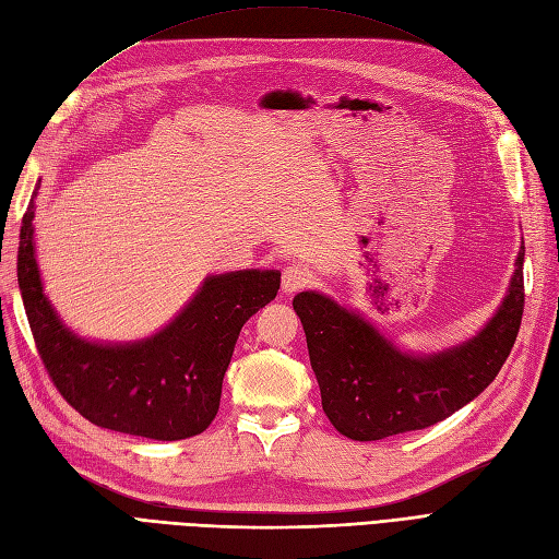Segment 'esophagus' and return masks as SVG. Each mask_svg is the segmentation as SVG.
I'll list each match as a JSON object with an SVG mask.
<instances>
[{"mask_svg": "<svg viewBox=\"0 0 559 559\" xmlns=\"http://www.w3.org/2000/svg\"><path fill=\"white\" fill-rule=\"evenodd\" d=\"M310 284V273L300 263H289L282 273V292L284 294H296L300 289H306Z\"/></svg>", "mask_w": 559, "mask_h": 559, "instance_id": "obj_1", "label": "esophagus"}]
</instances>
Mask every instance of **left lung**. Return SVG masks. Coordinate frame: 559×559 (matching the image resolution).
<instances>
[{"label":"left lung","instance_id":"obj_1","mask_svg":"<svg viewBox=\"0 0 559 559\" xmlns=\"http://www.w3.org/2000/svg\"><path fill=\"white\" fill-rule=\"evenodd\" d=\"M524 247L511 292L471 343L436 357H405L364 319L331 298L302 292L294 298L308 337L321 408L352 441L427 429L464 408L497 378L515 345L524 310Z\"/></svg>","mask_w":559,"mask_h":559}]
</instances>
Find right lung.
Here are the masks:
<instances>
[{
    "label": "right lung",
    "mask_w": 559,
    "mask_h": 559,
    "mask_svg": "<svg viewBox=\"0 0 559 559\" xmlns=\"http://www.w3.org/2000/svg\"><path fill=\"white\" fill-rule=\"evenodd\" d=\"M32 218L35 202L23 214L19 286L41 364L60 396L111 431L154 441H181L205 431L218 413L245 321L277 296L280 273L238 270L210 277L191 306L151 341L93 345L67 331L41 294Z\"/></svg>",
    "instance_id": "add662e5"
}]
</instances>
